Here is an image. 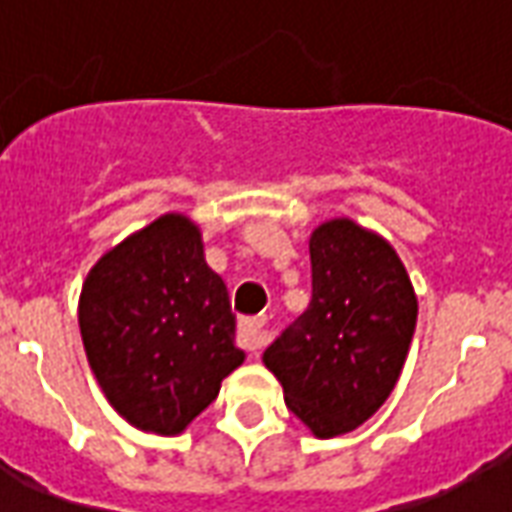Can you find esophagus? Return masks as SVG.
<instances>
[{
  "mask_svg": "<svg viewBox=\"0 0 512 512\" xmlns=\"http://www.w3.org/2000/svg\"><path fill=\"white\" fill-rule=\"evenodd\" d=\"M266 343V321L263 318H249V321L241 323L238 329V345L249 351V354H257Z\"/></svg>",
  "mask_w": 512,
  "mask_h": 512,
  "instance_id": "34e87169",
  "label": "esophagus"
}]
</instances>
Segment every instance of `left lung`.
Segmentation results:
<instances>
[{
  "mask_svg": "<svg viewBox=\"0 0 512 512\" xmlns=\"http://www.w3.org/2000/svg\"><path fill=\"white\" fill-rule=\"evenodd\" d=\"M312 299L263 351L285 403L321 436H343L384 406L417 326V296L395 249L351 219L310 238Z\"/></svg>",
  "mask_w": 512,
  "mask_h": 512,
  "instance_id": "8db88e82",
  "label": "left lung"
}]
</instances>
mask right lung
<instances>
[{"mask_svg": "<svg viewBox=\"0 0 512 512\" xmlns=\"http://www.w3.org/2000/svg\"><path fill=\"white\" fill-rule=\"evenodd\" d=\"M90 367L134 428L172 436L208 408L244 362L219 274L200 230L167 213L106 252L79 301Z\"/></svg>", "mask_w": 512, "mask_h": 512, "instance_id": "obj_1", "label": "right lung"}]
</instances>
